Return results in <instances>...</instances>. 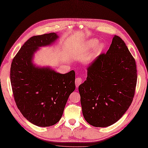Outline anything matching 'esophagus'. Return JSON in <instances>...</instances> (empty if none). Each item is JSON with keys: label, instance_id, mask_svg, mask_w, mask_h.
<instances>
[{"label": "esophagus", "instance_id": "1", "mask_svg": "<svg viewBox=\"0 0 148 148\" xmlns=\"http://www.w3.org/2000/svg\"><path fill=\"white\" fill-rule=\"evenodd\" d=\"M83 82L82 78L81 77H77L75 79V85H76V87L78 88V86L80 85Z\"/></svg>", "mask_w": 148, "mask_h": 148}]
</instances>
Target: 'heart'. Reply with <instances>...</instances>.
I'll use <instances>...</instances> for the list:
<instances>
[{"label":"heart","mask_w":148,"mask_h":148,"mask_svg":"<svg viewBox=\"0 0 148 148\" xmlns=\"http://www.w3.org/2000/svg\"><path fill=\"white\" fill-rule=\"evenodd\" d=\"M86 47L88 49L94 48L95 51L99 53L103 51L105 48V45L102 42H99V41L96 39H92L86 41Z\"/></svg>","instance_id":"obj_1"}]
</instances>
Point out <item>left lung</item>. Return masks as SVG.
Instances as JSON below:
<instances>
[{
	"instance_id": "left-lung-1",
	"label": "left lung",
	"mask_w": 148,
	"mask_h": 148,
	"mask_svg": "<svg viewBox=\"0 0 148 148\" xmlns=\"http://www.w3.org/2000/svg\"><path fill=\"white\" fill-rule=\"evenodd\" d=\"M137 77L134 58L115 35L106 54L89 64L86 80L78 87L85 121L99 127L116 123L132 102Z\"/></svg>"
}]
</instances>
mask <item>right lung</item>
<instances>
[{"label": "right lung", "mask_w": 148, "mask_h": 148, "mask_svg": "<svg viewBox=\"0 0 148 148\" xmlns=\"http://www.w3.org/2000/svg\"><path fill=\"white\" fill-rule=\"evenodd\" d=\"M55 32L34 36L21 47L10 67V83L17 107L26 119L39 127L55 125L62 118L70 95L75 89V73H58L32 62L39 48L52 45Z\"/></svg>", "instance_id": "1"}]
</instances>
